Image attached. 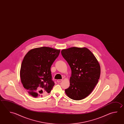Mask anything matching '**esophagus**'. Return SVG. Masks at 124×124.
<instances>
[{
  "mask_svg": "<svg viewBox=\"0 0 124 124\" xmlns=\"http://www.w3.org/2000/svg\"><path fill=\"white\" fill-rule=\"evenodd\" d=\"M62 79H58L57 80V82H61V81H62Z\"/></svg>",
  "mask_w": 124,
  "mask_h": 124,
  "instance_id": "34e87169",
  "label": "esophagus"
}]
</instances>
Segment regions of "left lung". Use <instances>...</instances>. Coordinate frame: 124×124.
Wrapping results in <instances>:
<instances>
[{
  "instance_id": "8db88e82",
  "label": "left lung",
  "mask_w": 124,
  "mask_h": 124,
  "mask_svg": "<svg viewBox=\"0 0 124 124\" xmlns=\"http://www.w3.org/2000/svg\"><path fill=\"white\" fill-rule=\"evenodd\" d=\"M62 56L71 70L70 86L65 92L69 98L79 101L86 98L98 83L101 67L93 54L87 48L63 49Z\"/></svg>"
}]
</instances>
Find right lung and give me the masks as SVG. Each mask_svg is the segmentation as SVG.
Masks as SVG:
<instances>
[{
    "mask_svg": "<svg viewBox=\"0 0 124 124\" xmlns=\"http://www.w3.org/2000/svg\"><path fill=\"white\" fill-rule=\"evenodd\" d=\"M60 49L41 47L31 49L23 58L20 77L23 87L34 97L49 93L54 85L50 68Z\"/></svg>",
    "mask_w": 124,
    "mask_h": 124,
    "instance_id": "add662e5",
    "label": "right lung"
}]
</instances>
